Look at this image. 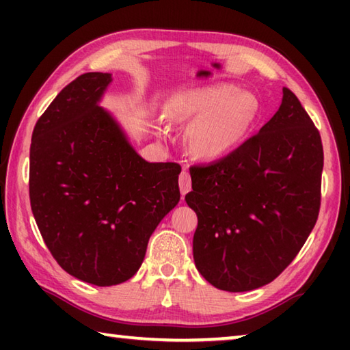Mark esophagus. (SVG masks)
<instances>
[{
    "label": "esophagus",
    "instance_id": "1",
    "mask_svg": "<svg viewBox=\"0 0 350 350\" xmlns=\"http://www.w3.org/2000/svg\"><path fill=\"white\" fill-rule=\"evenodd\" d=\"M179 187L182 196H185L189 189H191V176H189V173L185 170H183L179 176Z\"/></svg>",
    "mask_w": 350,
    "mask_h": 350
}]
</instances>
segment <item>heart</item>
I'll list each match as a JSON object with an SVG mask.
<instances>
[{
  "mask_svg": "<svg viewBox=\"0 0 350 350\" xmlns=\"http://www.w3.org/2000/svg\"><path fill=\"white\" fill-rule=\"evenodd\" d=\"M258 103L252 94L230 85L188 90L167 106L171 122L189 123L188 150L199 159H219L244 137L256 116Z\"/></svg>",
  "mask_w": 350,
  "mask_h": 350,
  "instance_id": "obj_1",
  "label": "heart"
}]
</instances>
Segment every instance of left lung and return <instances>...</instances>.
I'll return each mask as SVG.
<instances>
[{
    "label": "left lung",
    "instance_id": "left-lung-1",
    "mask_svg": "<svg viewBox=\"0 0 350 350\" xmlns=\"http://www.w3.org/2000/svg\"><path fill=\"white\" fill-rule=\"evenodd\" d=\"M323 163L319 131L284 88L280 109L258 134L221 161L189 168L199 273L227 292L280 276L317 224Z\"/></svg>",
    "mask_w": 350,
    "mask_h": 350
}]
</instances>
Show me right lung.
I'll return each mask as SVG.
<instances>
[{
	"instance_id": "right-lung-1",
	"label": "right lung",
	"mask_w": 350,
	"mask_h": 350,
	"mask_svg": "<svg viewBox=\"0 0 350 350\" xmlns=\"http://www.w3.org/2000/svg\"><path fill=\"white\" fill-rule=\"evenodd\" d=\"M111 74L77 77L32 133L29 196L44 244L60 267L106 287L144 262L150 236L180 199V167L150 163L98 106Z\"/></svg>"
}]
</instances>
